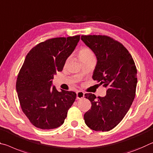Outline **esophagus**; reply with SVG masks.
<instances>
[{"mask_svg":"<svg viewBox=\"0 0 153 153\" xmlns=\"http://www.w3.org/2000/svg\"><path fill=\"white\" fill-rule=\"evenodd\" d=\"M85 96V93L83 91H79L76 92V98L77 99H82Z\"/></svg>","mask_w":153,"mask_h":153,"instance_id":"34e87169","label":"esophagus"}]
</instances>
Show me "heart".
<instances>
[{
  "label": "heart",
  "mask_w": 153,
  "mask_h": 153,
  "mask_svg": "<svg viewBox=\"0 0 153 153\" xmlns=\"http://www.w3.org/2000/svg\"><path fill=\"white\" fill-rule=\"evenodd\" d=\"M78 57L81 62L86 61L87 59L95 58L94 53L92 50L87 47H81L78 52Z\"/></svg>",
  "instance_id": "heart-1"
}]
</instances>
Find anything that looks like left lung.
Here are the masks:
<instances>
[{
	"label": "left lung",
	"instance_id": "8db88e82",
	"mask_svg": "<svg viewBox=\"0 0 153 153\" xmlns=\"http://www.w3.org/2000/svg\"><path fill=\"white\" fill-rule=\"evenodd\" d=\"M81 40L97 57L92 79L106 88L104 97L85 94L91 103L84 114L85 122L95 131H110L124 118L135 98L136 64L123 45L111 36L82 35Z\"/></svg>",
	"mask_w": 153,
	"mask_h": 153
}]
</instances>
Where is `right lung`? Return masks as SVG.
I'll return each mask as SVG.
<instances>
[{
	"mask_svg": "<svg viewBox=\"0 0 153 153\" xmlns=\"http://www.w3.org/2000/svg\"><path fill=\"white\" fill-rule=\"evenodd\" d=\"M80 35L49 39L27 54L17 75L16 90L20 106L37 128L51 129L64 123L76 94L51 87L53 76L63 70L76 47Z\"/></svg>",
	"mask_w": 153,
	"mask_h": 153,
	"instance_id": "obj_1",
	"label": "right lung"
}]
</instances>
